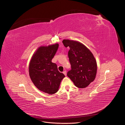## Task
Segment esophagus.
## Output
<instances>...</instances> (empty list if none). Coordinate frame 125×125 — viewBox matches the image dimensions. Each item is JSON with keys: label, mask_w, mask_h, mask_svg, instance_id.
<instances>
[{"label": "esophagus", "mask_w": 125, "mask_h": 125, "mask_svg": "<svg viewBox=\"0 0 125 125\" xmlns=\"http://www.w3.org/2000/svg\"><path fill=\"white\" fill-rule=\"evenodd\" d=\"M63 73L65 75V76H66V70H65V71H64L63 72Z\"/></svg>", "instance_id": "34e87169"}]
</instances>
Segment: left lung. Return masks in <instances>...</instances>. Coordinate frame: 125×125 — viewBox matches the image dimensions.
Instances as JSON below:
<instances>
[{"label":"left lung","mask_w":125,"mask_h":125,"mask_svg":"<svg viewBox=\"0 0 125 125\" xmlns=\"http://www.w3.org/2000/svg\"><path fill=\"white\" fill-rule=\"evenodd\" d=\"M64 46L69 47L68 57L71 70L67 76L79 88H85L95 80L97 65L93 54L84 44L77 41L64 39Z\"/></svg>","instance_id":"left-lung-1"}]
</instances>
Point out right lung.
I'll return each mask as SVG.
<instances>
[{
    "mask_svg": "<svg viewBox=\"0 0 125 125\" xmlns=\"http://www.w3.org/2000/svg\"><path fill=\"white\" fill-rule=\"evenodd\" d=\"M58 47V43L40 46L33 55L29 65V76L34 85L41 91L51 95L58 91L65 77L52 62Z\"/></svg>",
    "mask_w": 125,
    "mask_h": 125,
    "instance_id": "right-lung-1",
    "label": "right lung"
}]
</instances>
